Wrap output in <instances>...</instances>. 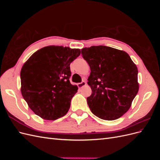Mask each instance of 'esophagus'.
<instances>
[{"instance_id":"1","label":"esophagus","mask_w":160,"mask_h":160,"mask_svg":"<svg viewBox=\"0 0 160 160\" xmlns=\"http://www.w3.org/2000/svg\"><path fill=\"white\" fill-rule=\"evenodd\" d=\"M85 85H86V82L85 81H82V82H81V83H79L78 84H77V85H78V87H79V88H82Z\"/></svg>"}]
</instances>
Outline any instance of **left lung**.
<instances>
[{"mask_svg":"<svg viewBox=\"0 0 160 160\" xmlns=\"http://www.w3.org/2000/svg\"><path fill=\"white\" fill-rule=\"evenodd\" d=\"M81 54L91 69L92 93L87 100L91 112L104 120L121 118L139 90L136 65L126 52L110 47H85Z\"/></svg>","mask_w":160,"mask_h":160,"instance_id":"8db88e82","label":"left lung"}]
</instances>
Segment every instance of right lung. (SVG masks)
Instances as JSON below:
<instances>
[{
	"mask_svg": "<svg viewBox=\"0 0 160 160\" xmlns=\"http://www.w3.org/2000/svg\"><path fill=\"white\" fill-rule=\"evenodd\" d=\"M80 54L79 49L47 46L33 53L25 62L21 71V91L36 115L55 120L68 112L78 89L70 83V64Z\"/></svg>",
	"mask_w": 160,
	"mask_h": 160,
	"instance_id": "obj_1",
	"label": "right lung"
}]
</instances>
